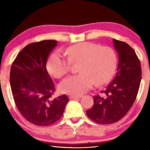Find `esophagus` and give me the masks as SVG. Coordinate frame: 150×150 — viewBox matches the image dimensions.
<instances>
[{"label":"esophagus","instance_id":"1","mask_svg":"<svg viewBox=\"0 0 150 150\" xmlns=\"http://www.w3.org/2000/svg\"><path fill=\"white\" fill-rule=\"evenodd\" d=\"M82 96H75V95H70L69 97V99H77V98H80Z\"/></svg>","mask_w":150,"mask_h":150}]
</instances>
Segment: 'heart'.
<instances>
[{
	"mask_svg": "<svg viewBox=\"0 0 150 150\" xmlns=\"http://www.w3.org/2000/svg\"><path fill=\"white\" fill-rule=\"evenodd\" d=\"M65 58L56 51L47 61V69L56 78H60L69 71L71 63L81 62L77 75H70L60 83L62 92L69 95H81L97 84H105L112 77L117 66V55L110 47L85 42L69 47Z\"/></svg>",
	"mask_w": 150,
	"mask_h": 150,
	"instance_id": "heart-1",
	"label": "heart"
}]
</instances>
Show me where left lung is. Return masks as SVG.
<instances>
[{
  "instance_id": "left-lung-1",
  "label": "left lung",
  "mask_w": 150,
  "mask_h": 150,
  "mask_svg": "<svg viewBox=\"0 0 150 150\" xmlns=\"http://www.w3.org/2000/svg\"><path fill=\"white\" fill-rule=\"evenodd\" d=\"M119 57L115 77L102 91V96L93 97V106L87 115L102 124L115 122L125 115L136 99L141 81V66L135 51L128 44L113 39Z\"/></svg>"
}]
</instances>
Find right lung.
I'll use <instances>...</instances> for the list:
<instances>
[{
    "label": "right lung",
    "mask_w": 150,
    "mask_h": 150,
    "mask_svg": "<svg viewBox=\"0 0 150 150\" xmlns=\"http://www.w3.org/2000/svg\"><path fill=\"white\" fill-rule=\"evenodd\" d=\"M57 41L45 40L28 44L13 62L9 81L19 112L30 122L46 126L62 115L69 101L66 95L52 99L55 87L47 71L46 62Z\"/></svg>",
    "instance_id": "1"
}]
</instances>
